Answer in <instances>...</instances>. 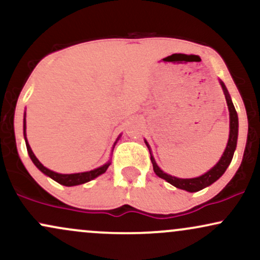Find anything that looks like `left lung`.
Listing matches in <instances>:
<instances>
[{"label":"left lung","mask_w":260,"mask_h":260,"mask_svg":"<svg viewBox=\"0 0 260 260\" xmlns=\"http://www.w3.org/2000/svg\"><path fill=\"white\" fill-rule=\"evenodd\" d=\"M220 84H221L223 94H225V98H226V103H228V106H229L230 136H229L228 145H226V149L225 151H223L221 159L219 160V162H217L213 169H210L208 172H205L204 175L199 176V177H196V178H177L175 177V176L168 175L165 174L159 166H157L156 162H155L153 154H151L150 147H149L148 142H145L149 151H150V160H151V164H153L154 172L159 176L160 178H164V180L168 181L169 183H171L172 186H175L176 188H180V189H184L187 190V192L193 193V192H198V190L203 189V188L210 186V184H213L214 182L217 181L220 177H221L223 172L226 171V169L229 168L232 157H234L236 145H237V137H238V116H237V112H236L234 104H232L231 96H230L225 84H223L221 80H220Z\"/></svg>","instance_id":"1"}]
</instances>
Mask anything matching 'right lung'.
I'll use <instances>...</instances> for the list:
<instances>
[{"instance_id":"1","label":"right lung","mask_w":260,"mask_h":260,"mask_svg":"<svg viewBox=\"0 0 260 260\" xmlns=\"http://www.w3.org/2000/svg\"><path fill=\"white\" fill-rule=\"evenodd\" d=\"M23 128H24V138H25V144H26V150H28V154L29 156H30V159L32 162H34V165L37 166V168L40 170L43 174H45L46 176H49V177H51L53 181L58 182L59 184H63V186H67V187H71V186H78V184H83L85 183V182H89L91 180H94V178H96L98 176L103 175L104 172L106 171L107 168L110 166V161L109 162H106L105 165L100 166V168L95 169V170H91V171H88V172H79V174H70V175H63V174H57V172L55 171H51V170L46 169L45 166L43 165V164L40 162L37 159V156H35L34 153H32L30 145H29L28 140H26V133H25V113H24V126H23ZM120 138V137H118ZM117 138V140H118ZM117 140L115 142V144L117 143ZM115 144H113V148H115Z\"/></svg>"}]
</instances>
